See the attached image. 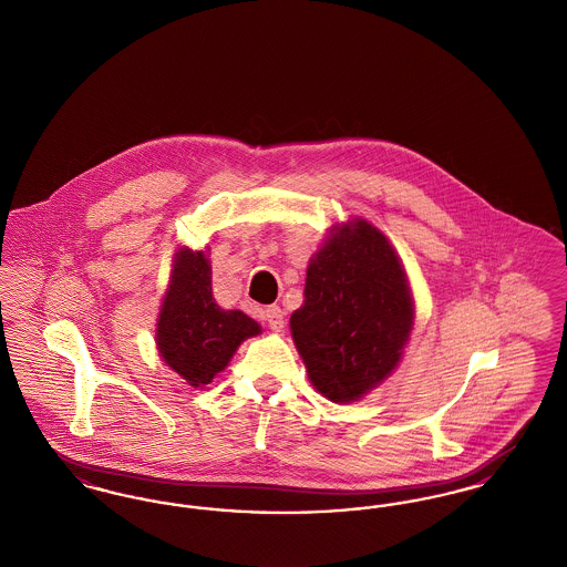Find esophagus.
Segmentation results:
<instances>
[{
  "label": "esophagus",
  "mask_w": 567,
  "mask_h": 567,
  "mask_svg": "<svg viewBox=\"0 0 567 567\" xmlns=\"http://www.w3.org/2000/svg\"><path fill=\"white\" fill-rule=\"evenodd\" d=\"M266 321H268V327L274 329V331H282L285 329V312L278 306H270L266 310Z\"/></svg>",
  "instance_id": "esophagus-1"
}]
</instances>
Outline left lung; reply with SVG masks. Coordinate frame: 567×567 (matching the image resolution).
<instances>
[{
	"label": "left lung",
	"mask_w": 567,
	"mask_h": 567,
	"mask_svg": "<svg viewBox=\"0 0 567 567\" xmlns=\"http://www.w3.org/2000/svg\"><path fill=\"white\" fill-rule=\"evenodd\" d=\"M414 324L404 266L365 218L333 225L308 264L291 336L319 393L351 404L389 377Z\"/></svg>",
	"instance_id": "1"
}]
</instances>
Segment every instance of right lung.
Masks as SVG:
<instances>
[{
    "instance_id": "right-lung-1",
    "label": "right lung",
    "mask_w": 567,
    "mask_h": 567,
    "mask_svg": "<svg viewBox=\"0 0 567 567\" xmlns=\"http://www.w3.org/2000/svg\"><path fill=\"white\" fill-rule=\"evenodd\" d=\"M259 333L257 321L216 303L208 257L181 248L157 319L163 361L190 386H204L227 368L246 338Z\"/></svg>"
}]
</instances>
